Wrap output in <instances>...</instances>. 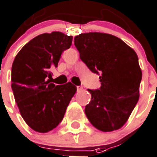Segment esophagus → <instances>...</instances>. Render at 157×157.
Segmentation results:
<instances>
[{
    "mask_svg": "<svg viewBox=\"0 0 157 157\" xmlns=\"http://www.w3.org/2000/svg\"><path fill=\"white\" fill-rule=\"evenodd\" d=\"M82 86H77V91L78 92H80V91H82Z\"/></svg>",
    "mask_w": 157,
    "mask_h": 157,
    "instance_id": "obj_1",
    "label": "esophagus"
}]
</instances>
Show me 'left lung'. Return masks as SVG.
Returning <instances> with one entry per match:
<instances>
[{
    "label": "left lung",
    "instance_id": "1",
    "mask_svg": "<svg viewBox=\"0 0 157 157\" xmlns=\"http://www.w3.org/2000/svg\"><path fill=\"white\" fill-rule=\"evenodd\" d=\"M75 45L86 66L100 74V88L87 89L91 100L85 107L86 117L99 130H119L140 98L142 71L136 52L117 36L100 32L80 34Z\"/></svg>",
    "mask_w": 157,
    "mask_h": 157
}]
</instances>
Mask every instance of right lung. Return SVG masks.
I'll return each instance as SVG.
<instances>
[{
    "instance_id": "1",
    "label": "right lung",
    "mask_w": 157,
    "mask_h": 157,
    "mask_svg": "<svg viewBox=\"0 0 157 157\" xmlns=\"http://www.w3.org/2000/svg\"><path fill=\"white\" fill-rule=\"evenodd\" d=\"M72 36L60 31L44 33L25 44L12 65L11 87L20 114L33 130L47 133L62 121L77 87L71 82H51V69L57 67Z\"/></svg>"
}]
</instances>
